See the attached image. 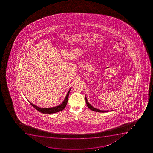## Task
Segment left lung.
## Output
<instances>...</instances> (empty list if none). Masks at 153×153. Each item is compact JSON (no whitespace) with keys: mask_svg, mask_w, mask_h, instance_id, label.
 I'll return each mask as SVG.
<instances>
[{"mask_svg":"<svg viewBox=\"0 0 153 153\" xmlns=\"http://www.w3.org/2000/svg\"><path fill=\"white\" fill-rule=\"evenodd\" d=\"M85 100H86V103L87 106L91 110L95 111V112H100V113H105V112H109V110H102L100 109H96L93 106H92L89 102H88L86 96L85 95ZM114 110H110V111H113Z\"/></svg>","mask_w":153,"mask_h":153,"instance_id":"1","label":"left lung"}]
</instances>
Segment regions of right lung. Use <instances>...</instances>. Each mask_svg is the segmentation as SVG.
<instances>
[{
	"label": "right lung",
	"mask_w": 153,
	"mask_h": 153,
	"mask_svg": "<svg viewBox=\"0 0 153 153\" xmlns=\"http://www.w3.org/2000/svg\"><path fill=\"white\" fill-rule=\"evenodd\" d=\"M71 88H70L69 91L67 93L66 97H65L64 100L60 105H58V106H55V107H53L50 108H41L36 106L35 105L33 104V103H31L30 102L28 101L29 103L35 109H36L39 112H41L43 114H53L57 112H60L61 111L63 110L65 107L66 106L67 102H68V97H69V94L70 91L71 90Z\"/></svg>",
	"instance_id": "right-lung-1"
}]
</instances>
